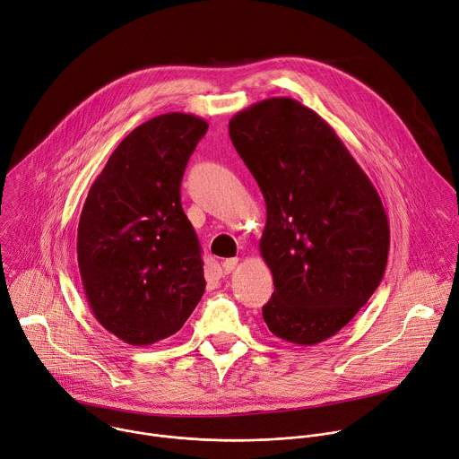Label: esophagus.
Instances as JSON below:
<instances>
[{
    "mask_svg": "<svg viewBox=\"0 0 459 459\" xmlns=\"http://www.w3.org/2000/svg\"><path fill=\"white\" fill-rule=\"evenodd\" d=\"M237 265H238V258H226V260L222 262V269H224V273H226V274H228V273H231Z\"/></svg>",
    "mask_w": 459,
    "mask_h": 459,
    "instance_id": "esophagus-1",
    "label": "esophagus"
}]
</instances>
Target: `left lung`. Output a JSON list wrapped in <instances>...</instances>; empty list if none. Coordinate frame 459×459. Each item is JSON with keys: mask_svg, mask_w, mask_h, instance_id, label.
Returning <instances> with one entry per match:
<instances>
[{"mask_svg": "<svg viewBox=\"0 0 459 459\" xmlns=\"http://www.w3.org/2000/svg\"><path fill=\"white\" fill-rule=\"evenodd\" d=\"M230 137L265 201L260 253L274 291L264 322L286 342L320 343L382 282L391 240L382 199L334 130L291 98L238 112Z\"/></svg>", "mask_w": 459, "mask_h": 459, "instance_id": "left-lung-1", "label": "left lung"}]
</instances>
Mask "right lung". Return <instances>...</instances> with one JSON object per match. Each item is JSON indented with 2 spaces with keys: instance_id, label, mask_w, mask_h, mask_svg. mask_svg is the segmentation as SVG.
I'll return each instance as SVG.
<instances>
[{
  "instance_id": "obj_1",
  "label": "right lung",
  "mask_w": 459,
  "mask_h": 459,
  "mask_svg": "<svg viewBox=\"0 0 459 459\" xmlns=\"http://www.w3.org/2000/svg\"><path fill=\"white\" fill-rule=\"evenodd\" d=\"M208 132L192 114H162L130 132L91 185L77 228V262L98 322L130 345L175 334L204 295L197 233L180 180Z\"/></svg>"
}]
</instances>
